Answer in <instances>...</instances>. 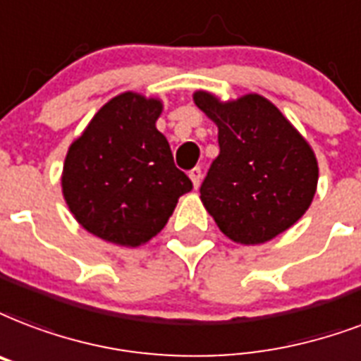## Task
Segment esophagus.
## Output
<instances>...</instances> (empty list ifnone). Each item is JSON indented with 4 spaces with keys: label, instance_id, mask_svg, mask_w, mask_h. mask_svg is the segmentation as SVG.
Returning a JSON list of instances; mask_svg holds the SVG:
<instances>
[{
    "label": "esophagus",
    "instance_id": "34e87169",
    "mask_svg": "<svg viewBox=\"0 0 361 361\" xmlns=\"http://www.w3.org/2000/svg\"><path fill=\"white\" fill-rule=\"evenodd\" d=\"M189 178H191L192 185H195V189L200 185V180H202V170L199 169V166H195L192 170H189Z\"/></svg>",
    "mask_w": 361,
    "mask_h": 361
}]
</instances>
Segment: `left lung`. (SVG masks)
<instances>
[{"label":"left lung","mask_w":361,"mask_h":361,"mask_svg":"<svg viewBox=\"0 0 361 361\" xmlns=\"http://www.w3.org/2000/svg\"><path fill=\"white\" fill-rule=\"evenodd\" d=\"M195 104L217 125L219 155L200 199L231 240L261 244L290 229L309 210L318 162L305 137L259 94L221 104L195 92Z\"/></svg>","instance_id":"obj_1"}]
</instances>
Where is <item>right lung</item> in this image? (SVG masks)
Returning <instances> with one entry per match:
<instances>
[{
  "mask_svg": "<svg viewBox=\"0 0 361 361\" xmlns=\"http://www.w3.org/2000/svg\"><path fill=\"white\" fill-rule=\"evenodd\" d=\"M162 104L125 92L109 100L71 144L62 191L75 219L104 240L140 246L161 233L192 189L157 130Z\"/></svg>",
  "mask_w": 361,
  "mask_h": 361,
  "instance_id": "1",
  "label": "right lung"
}]
</instances>
